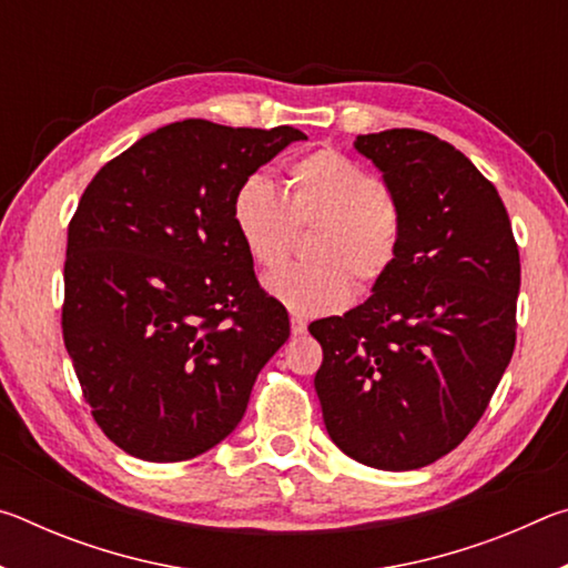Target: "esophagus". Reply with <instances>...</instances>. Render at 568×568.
Here are the masks:
<instances>
[{
  "label": "esophagus",
  "mask_w": 568,
  "mask_h": 568,
  "mask_svg": "<svg viewBox=\"0 0 568 568\" xmlns=\"http://www.w3.org/2000/svg\"><path fill=\"white\" fill-rule=\"evenodd\" d=\"M291 331H293V335H305L307 323L303 318H297V315H293V318H291Z\"/></svg>",
  "instance_id": "1"
}]
</instances>
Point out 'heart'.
Wrapping results in <instances>:
<instances>
[{"instance_id": "obj_1", "label": "heart", "mask_w": 568, "mask_h": 568, "mask_svg": "<svg viewBox=\"0 0 568 568\" xmlns=\"http://www.w3.org/2000/svg\"><path fill=\"white\" fill-rule=\"evenodd\" d=\"M285 195L263 175L240 182L233 223L257 267L281 265L295 230L315 227L311 265H285L265 277V291L305 318L341 311L353 295V277L376 285L396 263L403 235L400 207L383 182L323 148L287 168Z\"/></svg>"}]
</instances>
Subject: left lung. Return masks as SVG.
<instances>
[{
  "instance_id": "1",
  "label": "left lung",
  "mask_w": 568,
  "mask_h": 568,
  "mask_svg": "<svg viewBox=\"0 0 568 568\" xmlns=\"http://www.w3.org/2000/svg\"><path fill=\"white\" fill-rule=\"evenodd\" d=\"M400 207L396 263L345 315L315 321L328 436L381 470L438 460L484 416L516 345L521 261L496 187L420 130L361 134Z\"/></svg>"
}]
</instances>
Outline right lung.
I'll return each instance as SVG.
<instances>
[{
    "instance_id": "right-lung-1",
    "label": "right lung",
    "mask_w": 568,
    "mask_h": 568,
    "mask_svg": "<svg viewBox=\"0 0 568 568\" xmlns=\"http://www.w3.org/2000/svg\"><path fill=\"white\" fill-rule=\"evenodd\" d=\"M301 130L182 120L110 160L67 230L62 335L92 418L134 458L175 464L243 418L291 335L233 223L240 182Z\"/></svg>"
}]
</instances>
